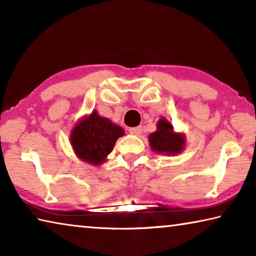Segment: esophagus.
<instances>
[{"instance_id": "esophagus-1", "label": "esophagus", "mask_w": 256, "mask_h": 256, "mask_svg": "<svg viewBox=\"0 0 256 256\" xmlns=\"http://www.w3.org/2000/svg\"><path fill=\"white\" fill-rule=\"evenodd\" d=\"M128 132L133 134V136H140L142 132V128L141 126H136V128H131L128 130Z\"/></svg>"}]
</instances>
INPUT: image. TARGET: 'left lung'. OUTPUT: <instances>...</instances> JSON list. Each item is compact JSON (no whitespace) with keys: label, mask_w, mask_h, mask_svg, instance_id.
Segmentation results:
<instances>
[{"label":"left lung","mask_w":256,"mask_h":256,"mask_svg":"<svg viewBox=\"0 0 256 256\" xmlns=\"http://www.w3.org/2000/svg\"><path fill=\"white\" fill-rule=\"evenodd\" d=\"M150 146L154 152L164 154H177L184 150V134L174 132V128L166 118L159 120L156 132L149 136Z\"/></svg>","instance_id":"obj_1"}]
</instances>
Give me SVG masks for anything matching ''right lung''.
Wrapping results in <instances>:
<instances>
[{
    "label": "right lung",
    "instance_id": "add662e5",
    "mask_svg": "<svg viewBox=\"0 0 256 256\" xmlns=\"http://www.w3.org/2000/svg\"><path fill=\"white\" fill-rule=\"evenodd\" d=\"M123 128L94 110L72 128L70 142L78 158L92 164H100L112 152Z\"/></svg>",
    "mask_w": 256,
    "mask_h": 256
}]
</instances>
